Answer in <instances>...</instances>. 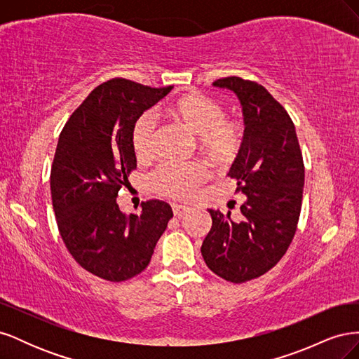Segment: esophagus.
<instances>
[{"mask_svg":"<svg viewBox=\"0 0 359 359\" xmlns=\"http://www.w3.org/2000/svg\"><path fill=\"white\" fill-rule=\"evenodd\" d=\"M172 211H173V215L181 217L182 214H186V212L189 211V206L180 205V203H173V205H172Z\"/></svg>","mask_w":359,"mask_h":359,"instance_id":"1","label":"esophagus"}]
</instances>
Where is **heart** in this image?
<instances>
[{"instance_id": "1", "label": "heart", "mask_w": 359, "mask_h": 359, "mask_svg": "<svg viewBox=\"0 0 359 359\" xmlns=\"http://www.w3.org/2000/svg\"><path fill=\"white\" fill-rule=\"evenodd\" d=\"M169 115L198 136L199 148L217 161L231 160L243 144V128L236 121L224 118L220 103L203 94L191 93L178 97L168 107ZM132 148L137 158H148L153 153L154 119L149 114L140 115L132 127ZM210 177L203 163H165L156 172L151 184L163 196L190 199L201 184Z\"/></svg>"}]
</instances>
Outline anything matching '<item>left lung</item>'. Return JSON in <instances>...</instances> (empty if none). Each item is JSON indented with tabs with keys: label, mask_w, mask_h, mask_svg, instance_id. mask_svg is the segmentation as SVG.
Masks as SVG:
<instances>
[{
	"label": "left lung",
	"mask_w": 359,
	"mask_h": 359,
	"mask_svg": "<svg viewBox=\"0 0 359 359\" xmlns=\"http://www.w3.org/2000/svg\"><path fill=\"white\" fill-rule=\"evenodd\" d=\"M243 106L244 137L229 169L245 194L241 220L208 210L212 226L201 252L219 277L244 283L264 276L285 256L301 212L304 161L290 116L262 85L236 76L212 83Z\"/></svg>",
	"instance_id": "8db88e82"
}]
</instances>
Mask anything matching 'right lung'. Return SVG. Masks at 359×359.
<instances>
[{
    "label": "right lung",
    "instance_id": "add662e5",
    "mask_svg": "<svg viewBox=\"0 0 359 359\" xmlns=\"http://www.w3.org/2000/svg\"><path fill=\"white\" fill-rule=\"evenodd\" d=\"M172 88L107 81L91 91L60 135L50 170L58 229L76 262L100 278L124 281L142 273L173 215L158 199L142 202V212L130 215L116 202L136 168L132 127Z\"/></svg>",
    "mask_w": 359,
    "mask_h": 359
}]
</instances>
